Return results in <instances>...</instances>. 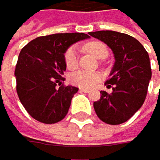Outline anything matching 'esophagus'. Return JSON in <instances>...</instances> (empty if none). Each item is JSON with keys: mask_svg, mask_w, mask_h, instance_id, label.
Masks as SVG:
<instances>
[{"mask_svg": "<svg viewBox=\"0 0 160 160\" xmlns=\"http://www.w3.org/2000/svg\"><path fill=\"white\" fill-rule=\"evenodd\" d=\"M79 92H91V89H89V88H79Z\"/></svg>", "mask_w": 160, "mask_h": 160, "instance_id": "esophagus-1", "label": "esophagus"}]
</instances>
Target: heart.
Instances as JSON below:
<instances>
[{"instance_id":"b5f03b06","label":"heart","mask_w":160,"mask_h":160,"mask_svg":"<svg viewBox=\"0 0 160 160\" xmlns=\"http://www.w3.org/2000/svg\"><path fill=\"white\" fill-rule=\"evenodd\" d=\"M84 48L91 52L92 56L98 58H107L108 51L104 43L100 42H89L86 43ZM64 63L68 68L73 69L78 64V51L76 47H69L64 52ZM100 81V74L96 72H88L79 69V71L73 72L69 76V82L72 84L79 88H93Z\"/></svg>"}]
</instances>
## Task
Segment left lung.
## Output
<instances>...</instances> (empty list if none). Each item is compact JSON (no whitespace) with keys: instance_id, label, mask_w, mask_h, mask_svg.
Masks as SVG:
<instances>
[{"instance_id":"obj_1","label":"left lung","mask_w":160,"mask_h":160,"mask_svg":"<svg viewBox=\"0 0 160 160\" xmlns=\"http://www.w3.org/2000/svg\"><path fill=\"white\" fill-rule=\"evenodd\" d=\"M108 45L115 62L105 82L112 92H100L99 100L93 102L96 113L108 124H120L128 120L143 104L151 78L148 52L133 37L114 31L88 32Z\"/></svg>"}]
</instances>
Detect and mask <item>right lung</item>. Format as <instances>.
I'll return each instance as SVG.
<instances>
[{"label":"right lung","mask_w":160,"mask_h":160,"mask_svg":"<svg viewBox=\"0 0 160 160\" xmlns=\"http://www.w3.org/2000/svg\"><path fill=\"white\" fill-rule=\"evenodd\" d=\"M83 32L38 37L22 48L15 69L17 92L32 118L56 123L67 115L78 88L63 86L64 52L72 43L88 38Z\"/></svg>","instance_id":"right-lung-1"}]
</instances>
